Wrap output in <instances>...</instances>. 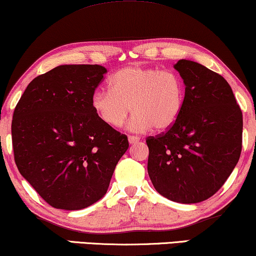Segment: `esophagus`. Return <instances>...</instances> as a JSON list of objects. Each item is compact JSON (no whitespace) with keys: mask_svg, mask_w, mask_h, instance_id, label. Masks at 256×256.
<instances>
[{"mask_svg":"<svg viewBox=\"0 0 256 256\" xmlns=\"http://www.w3.org/2000/svg\"><path fill=\"white\" fill-rule=\"evenodd\" d=\"M128 141L130 144H134V143H138L140 141V138H136V136H128Z\"/></svg>","mask_w":256,"mask_h":256,"instance_id":"obj_1","label":"esophagus"}]
</instances>
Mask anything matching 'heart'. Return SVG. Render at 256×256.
<instances>
[{
	"label": "heart",
	"instance_id": "b5f03b06",
	"mask_svg": "<svg viewBox=\"0 0 256 256\" xmlns=\"http://www.w3.org/2000/svg\"><path fill=\"white\" fill-rule=\"evenodd\" d=\"M110 90H96L90 104L99 120L110 128H120L132 115L129 128L164 132L180 118L185 100V86L180 74L171 70L127 66L108 82Z\"/></svg>",
	"mask_w": 256,
	"mask_h": 256
}]
</instances>
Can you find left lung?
I'll use <instances>...</instances> for the list:
<instances>
[{"label":"left lung","instance_id":"left-lung-1","mask_svg":"<svg viewBox=\"0 0 256 256\" xmlns=\"http://www.w3.org/2000/svg\"><path fill=\"white\" fill-rule=\"evenodd\" d=\"M185 85L180 116L146 138L148 174L160 194L182 204L212 197L232 174L242 146V113L228 82L198 62L174 65Z\"/></svg>","mask_w":256,"mask_h":256}]
</instances>
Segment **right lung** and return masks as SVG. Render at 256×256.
<instances>
[{"mask_svg":"<svg viewBox=\"0 0 256 256\" xmlns=\"http://www.w3.org/2000/svg\"><path fill=\"white\" fill-rule=\"evenodd\" d=\"M106 72L101 65L57 66L28 85L14 112L17 169L52 208L82 210L102 198L129 146L90 104Z\"/></svg>","mask_w":256,"mask_h":256,"instance_id":"1","label":"right lung"}]
</instances>
